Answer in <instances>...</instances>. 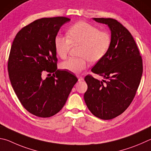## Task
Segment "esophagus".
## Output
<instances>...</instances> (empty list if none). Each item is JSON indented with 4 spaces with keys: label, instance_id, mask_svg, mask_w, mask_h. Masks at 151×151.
Returning <instances> with one entry per match:
<instances>
[{
    "label": "esophagus",
    "instance_id": "esophagus-1",
    "mask_svg": "<svg viewBox=\"0 0 151 151\" xmlns=\"http://www.w3.org/2000/svg\"><path fill=\"white\" fill-rule=\"evenodd\" d=\"M78 81H83V76H78Z\"/></svg>",
    "mask_w": 151,
    "mask_h": 151
}]
</instances>
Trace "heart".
Instances as JSON below:
<instances>
[{
  "instance_id": "1",
  "label": "heart",
  "mask_w": 151,
  "mask_h": 151,
  "mask_svg": "<svg viewBox=\"0 0 151 151\" xmlns=\"http://www.w3.org/2000/svg\"><path fill=\"white\" fill-rule=\"evenodd\" d=\"M111 43V35L97 27L83 21L73 25L67 31V37L57 35L55 49L59 57L65 59L72 45H78L80 57H70L61 64L62 69L78 74L86 68L88 61H100L108 53Z\"/></svg>"
}]
</instances>
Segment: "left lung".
<instances>
[{"mask_svg": "<svg viewBox=\"0 0 151 151\" xmlns=\"http://www.w3.org/2000/svg\"><path fill=\"white\" fill-rule=\"evenodd\" d=\"M93 20L108 26L111 43L108 53L91 70L106 80L85 76L88 89L84 99L94 116L111 119L125 111L135 97L142 74V57L132 35L121 23L113 18Z\"/></svg>", "mask_w": 151, "mask_h": 151, "instance_id": "1", "label": "left lung"}]
</instances>
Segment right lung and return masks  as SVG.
<instances>
[{
	"instance_id": "1",
	"label": "right lung",
	"mask_w": 151,
	"mask_h": 151,
	"mask_svg": "<svg viewBox=\"0 0 151 151\" xmlns=\"http://www.w3.org/2000/svg\"><path fill=\"white\" fill-rule=\"evenodd\" d=\"M70 20L63 16L38 19L21 29L12 42L8 61L11 84L24 108L37 117L58 113L78 81L57 66L55 38Z\"/></svg>"
}]
</instances>
